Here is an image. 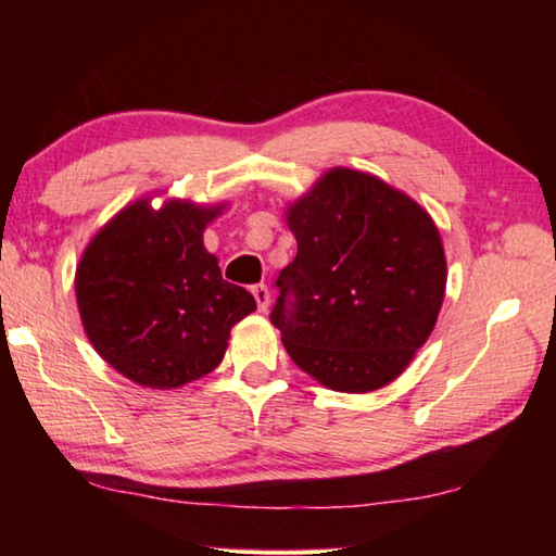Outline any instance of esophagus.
<instances>
[{
  "label": "esophagus",
  "mask_w": 556,
  "mask_h": 556,
  "mask_svg": "<svg viewBox=\"0 0 556 556\" xmlns=\"http://www.w3.org/2000/svg\"><path fill=\"white\" fill-rule=\"evenodd\" d=\"M252 296H255L260 312L265 314L269 308V289L265 285H255V287H252Z\"/></svg>",
  "instance_id": "1"
}]
</instances>
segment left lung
Here are the masks:
<instances>
[{
    "label": "left lung",
    "instance_id": "8db88e82",
    "mask_svg": "<svg viewBox=\"0 0 556 556\" xmlns=\"http://www.w3.org/2000/svg\"><path fill=\"white\" fill-rule=\"evenodd\" d=\"M296 257L271 324L301 370L336 392L392 382L434 331L446 257L431 215L378 176L336 166L287 208Z\"/></svg>",
    "mask_w": 556,
    "mask_h": 556
}]
</instances>
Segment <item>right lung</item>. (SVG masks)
Segmentation results:
<instances>
[{
    "instance_id": "1",
    "label": "right lung",
    "mask_w": 556,
    "mask_h": 556,
    "mask_svg": "<svg viewBox=\"0 0 556 556\" xmlns=\"http://www.w3.org/2000/svg\"><path fill=\"white\" fill-rule=\"evenodd\" d=\"M220 205L149 199L122 208L75 269L80 321L102 361L152 390L184 388L215 370L230 328L257 308L225 281L203 230Z\"/></svg>"
}]
</instances>
